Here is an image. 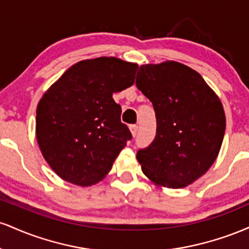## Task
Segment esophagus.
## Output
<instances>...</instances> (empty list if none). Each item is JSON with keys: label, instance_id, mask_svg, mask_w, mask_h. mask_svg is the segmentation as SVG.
Listing matches in <instances>:
<instances>
[{"label": "esophagus", "instance_id": "obj_1", "mask_svg": "<svg viewBox=\"0 0 249 249\" xmlns=\"http://www.w3.org/2000/svg\"><path fill=\"white\" fill-rule=\"evenodd\" d=\"M130 131H131V134L134 137L138 132V125H130Z\"/></svg>", "mask_w": 249, "mask_h": 249}]
</instances>
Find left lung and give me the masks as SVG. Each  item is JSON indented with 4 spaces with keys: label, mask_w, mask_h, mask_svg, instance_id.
<instances>
[{
    "label": "left lung",
    "mask_w": 249,
    "mask_h": 249,
    "mask_svg": "<svg viewBox=\"0 0 249 249\" xmlns=\"http://www.w3.org/2000/svg\"><path fill=\"white\" fill-rule=\"evenodd\" d=\"M136 85L157 118L156 138L137 153L142 173L157 186H188L210 170L221 148V101L196 70L174 61L141 65Z\"/></svg>",
    "instance_id": "1"
}]
</instances>
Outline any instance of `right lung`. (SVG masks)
I'll return each mask as SVG.
<instances>
[{"label": "right lung", "mask_w": 249, "mask_h": 249, "mask_svg": "<svg viewBox=\"0 0 249 249\" xmlns=\"http://www.w3.org/2000/svg\"><path fill=\"white\" fill-rule=\"evenodd\" d=\"M137 68L116 57L84 59L45 91L36 110V138L59 178L87 187L110 172L132 138L112 93L133 85Z\"/></svg>", "instance_id": "right-lung-1"}]
</instances>
